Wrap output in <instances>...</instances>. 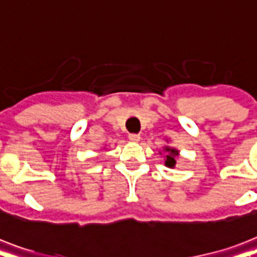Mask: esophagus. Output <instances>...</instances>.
Wrapping results in <instances>:
<instances>
[{"label":"esophagus","mask_w":257,"mask_h":257,"mask_svg":"<svg viewBox=\"0 0 257 257\" xmlns=\"http://www.w3.org/2000/svg\"><path fill=\"white\" fill-rule=\"evenodd\" d=\"M140 139V135H129V140L132 141V143H139Z\"/></svg>","instance_id":"obj_1"}]
</instances>
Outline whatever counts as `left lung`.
Returning <instances> with one entry per match:
<instances>
[{"mask_svg":"<svg viewBox=\"0 0 257 257\" xmlns=\"http://www.w3.org/2000/svg\"><path fill=\"white\" fill-rule=\"evenodd\" d=\"M169 140H167L168 143ZM160 155H164V161H165V167H168V168H175L176 165V159L179 157L180 152L173 147H169V145H164V148H163V153L159 152Z\"/></svg>","mask_w":257,"mask_h":257,"instance_id":"8db88e82","label":"left lung"}]
</instances>
